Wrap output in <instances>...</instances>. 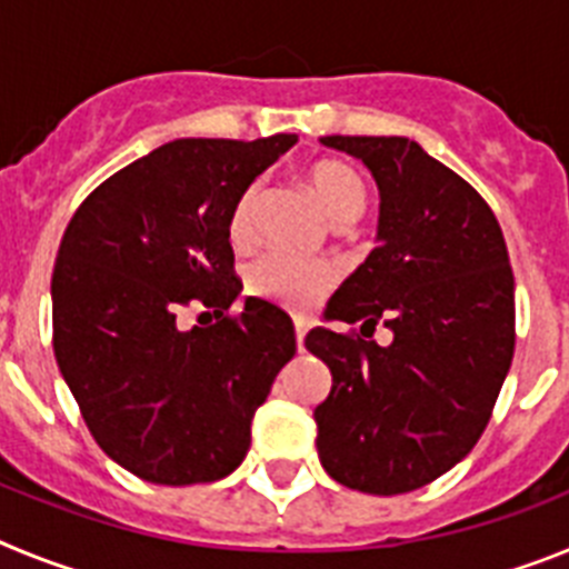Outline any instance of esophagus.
<instances>
[{"mask_svg":"<svg viewBox=\"0 0 569 569\" xmlns=\"http://www.w3.org/2000/svg\"><path fill=\"white\" fill-rule=\"evenodd\" d=\"M305 336H308V321L296 319V347L305 350Z\"/></svg>","mask_w":569,"mask_h":569,"instance_id":"obj_1","label":"esophagus"}]
</instances>
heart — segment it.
I'll return each instance as SVG.
<instances>
[{"mask_svg":"<svg viewBox=\"0 0 569 569\" xmlns=\"http://www.w3.org/2000/svg\"><path fill=\"white\" fill-rule=\"evenodd\" d=\"M308 184L313 190L316 202L321 204L325 216L333 224L356 222L367 204L361 176L345 162H333V159L316 162L308 170ZM259 196V184H250L236 199L233 213H230V241L236 248H244L253 239V216ZM333 276V268L325 261L296 259V256L273 250V253H264L250 261L244 281H248L250 293L259 296V299L276 301V305L290 310H308L328 293Z\"/></svg>","mask_w":569,"mask_h":569,"instance_id":"b5f03b06","label":"heart"}]
</instances>
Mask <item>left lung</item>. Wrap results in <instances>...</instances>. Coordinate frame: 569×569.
Returning a JSON list of instances; mask_svg holds the SVG:
<instances>
[{"mask_svg": "<svg viewBox=\"0 0 569 569\" xmlns=\"http://www.w3.org/2000/svg\"><path fill=\"white\" fill-rule=\"evenodd\" d=\"M379 184V248L328 301L325 319L385 325L387 347L328 328L305 347L330 367L313 410L319 459L350 490L399 496L470 453L516 347L505 236L459 173L405 136H321Z\"/></svg>", "mask_w": 569, "mask_h": 569, "instance_id": "obj_1", "label": "left lung"}]
</instances>
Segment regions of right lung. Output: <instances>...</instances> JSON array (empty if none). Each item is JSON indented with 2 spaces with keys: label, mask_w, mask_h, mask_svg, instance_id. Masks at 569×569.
Masks as SVG:
<instances>
[{
  "label": "right lung",
  "mask_w": 569,
  "mask_h": 569,
  "mask_svg": "<svg viewBox=\"0 0 569 569\" xmlns=\"http://www.w3.org/2000/svg\"><path fill=\"white\" fill-rule=\"evenodd\" d=\"M293 144L296 133L176 139L99 184L64 230L50 281L59 373L97 445L139 479L184 487L233 472L293 359L284 310L248 296L228 313L241 293L233 204ZM190 300L214 310L213 326L178 328Z\"/></svg>",
  "instance_id": "obj_1"
}]
</instances>
